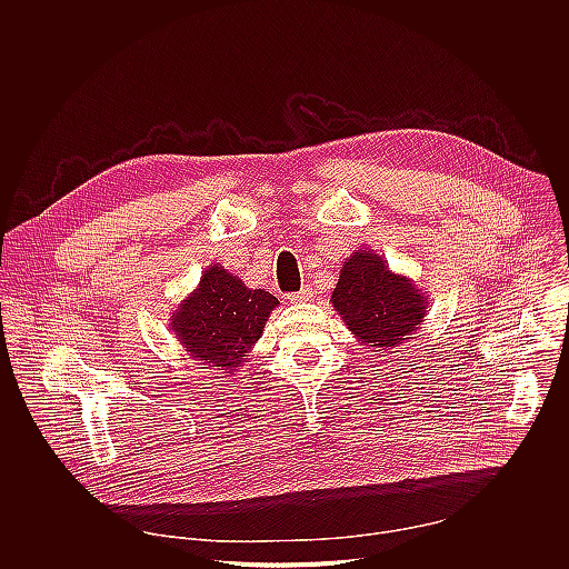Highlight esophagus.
<instances>
[{"label": "esophagus", "mask_w": 569, "mask_h": 569, "mask_svg": "<svg viewBox=\"0 0 569 569\" xmlns=\"http://www.w3.org/2000/svg\"><path fill=\"white\" fill-rule=\"evenodd\" d=\"M312 297H315V292H312V288H301L299 292H295V295H290L288 299L292 301V303H306V301H312Z\"/></svg>", "instance_id": "34e87169"}]
</instances>
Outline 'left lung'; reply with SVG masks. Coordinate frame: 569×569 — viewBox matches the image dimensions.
I'll list each match as a JSON object with an SVG mask.
<instances>
[{"label": "left lung", "instance_id": "8db88e82", "mask_svg": "<svg viewBox=\"0 0 569 569\" xmlns=\"http://www.w3.org/2000/svg\"><path fill=\"white\" fill-rule=\"evenodd\" d=\"M332 308L357 341L372 352H390L415 337L428 315V295L390 270L375 250L352 252L332 290Z\"/></svg>", "mask_w": 569, "mask_h": 569}]
</instances>
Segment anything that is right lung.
I'll use <instances>...</instances> for the list:
<instances>
[{"label":"right lung","mask_w":569,"mask_h":569,"mask_svg":"<svg viewBox=\"0 0 569 569\" xmlns=\"http://www.w3.org/2000/svg\"><path fill=\"white\" fill-rule=\"evenodd\" d=\"M277 306L279 299L270 292L252 290L221 263H212L168 326L190 359L210 370L234 372L250 357Z\"/></svg>","instance_id":"1"}]
</instances>
